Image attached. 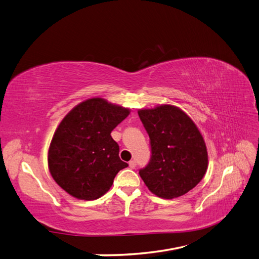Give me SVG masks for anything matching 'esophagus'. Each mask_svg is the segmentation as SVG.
I'll return each mask as SVG.
<instances>
[{
    "label": "esophagus",
    "instance_id": "esophagus-1",
    "mask_svg": "<svg viewBox=\"0 0 259 259\" xmlns=\"http://www.w3.org/2000/svg\"><path fill=\"white\" fill-rule=\"evenodd\" d=\"M130 167L132 168V169H134L135 167H136V162H135V160H132V161H130Z\"/></svg>",
    "mask_w": 259,
    "mask_h": 259
}]
</instances>
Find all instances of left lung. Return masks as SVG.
<instances>
[{
    "instance_id": "1",
    "label": "left lung",
    "mask_w": 259,
    "mask_h": 259,
    "mask_svg": "<svg viewBox=\"0 0 259 259\" xmlns=\"http://www.w3.org/2000/svg\"><path fill=\"white\" fill-rule=\"evenodd\" d=\"M150 138L151 156L139 175L153 194L174 199L197 186L207 169V151L197 125L179 108L161 105L138 111Z\"/></svg>"
}]
</instances>
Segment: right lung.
Here are the masks:
<instances>
[{
  "mask_svg": "<svg viewBox=\"0 0 259 259\" xmlns=\"http://www.w3.org/2000/svg\"><path fill=\"white\" fill-rule=\"evenodd\" d=\"M130 114V109L103 98L83 101L70 111L55 132L49 149L51 175L62 189L81 200H96L128 166L111 132Z\"/></svg>",
  "mask_w": 259,
  "mask_h": 259,
  "instance_id": "1",
  "label": "right lung"
}]
</instances>
